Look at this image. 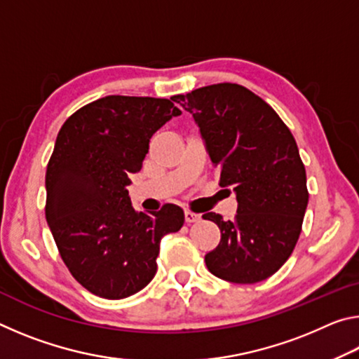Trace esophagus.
<instances>
[{
	"instance_id": "obj_1",
	"label": "esophagus",
	"mask_w": 359,
	"mask_h": 359,
	"mask_svg": "<svg viewBox=\"0 0 359 359\" xmlns=\"http://www.w3.org/2000/svg\"><path fill=\"white\" fill-rule=\"evenodd\" d=\"M199 220H201V215L194 214V212H191V210H185V222L188 224L194 223V222H199Z\"/></svg>"
}]
</instances>
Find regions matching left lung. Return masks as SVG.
<instances>
[{
  "label": "left lung",
  "mask_w": 359,
  "mask_h": 359,
  "mask_svg": "<svg viewBox=\"0 0 359 359\" xmlns=\"http://www.w3.org/2000/svg\"><path fill=\"white\" fill-rule=\"evenodd\" d=\"M193 115L220 187L238 199L234 220L209 212L220 244L205 255L218 278L257 283L293 253L309 203L306 168L288 126L266 101L238 83H215L172 96Z\"/></svg>",
  "instance_id": "1"
}]
</instances>
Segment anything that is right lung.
Masks as SVG:
<instances>
[{"instance_id": "obj_1", "label": "right lung", "mask_w": 359, "mask_h": 359, "mask_svg": "<svg viewBox=\"0 0 359 359\" xmlns=\"http://www.w3.org/2000/svg\"><path fill=\"white\" fill-rule=\"evenodd\" d=\"M171 100L111 95L65 121L46 172V220L72 277L106 299L147 287L160 241L185 222L179 205L136 212L126 187L154 133L180 115Z\"/></svg>"}]
</instances>
